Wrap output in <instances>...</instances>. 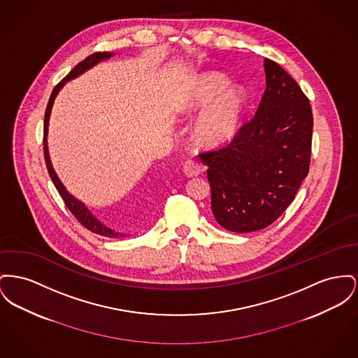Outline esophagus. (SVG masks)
<instances>
[{
  "mask_svg": "<svg viewBox=\"0 0 358 358\" xmlns=\"http://www.w3.org/2000/svg\"><path fill=\"white\" fill-rule=\"evenodd\" d=\"M184 173L188 176V177H194V176H199L201 173V164L196 159H187L184 162Z\"/></svg>",
  "mask_w": 358,
  "mask_h": 358,
  "instance_id": "34e87169",
  "label": "esophagus"
}]
</instances>
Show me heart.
Here are the masks:
<instances>
[{"label": "heart", "instance_id": "heart-1", "mask_svg": "<svg viewBox=\"0 0 358 358\" xmlns=\"http://www.w3.org/2000/svg\"><path fill=\"white\" fill-rule=\"evenodd\" d=\"M220 74L204 76L182 103L187 113L210 108L196 124V138L200 143L216 146L229 142L241 126L246 96L241 89H229Z\"/></svg>", "mask_w": 358, "mask_h": 358}]
</instances>
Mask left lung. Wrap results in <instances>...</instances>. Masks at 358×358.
Here are the masks:
<instances>
[{
    "label": "left lung",
    "instance_id": "left-lung-1",
    "mask_svg": "<svg viewBox=\"0 0 358 358\" xmlns=\"http://www.w3.org/2000/svg\"><path fill=\"white\" fill-rule=\"evenodd\" d=\"M266 89L255 115L231 141L200 152L208 166L210 207L232 232L262 230L294 201L311 162L313 109L294 78L264 61Z\"/></svg>",
    "mask_w": 358,
    "mask_h": 358
}]
</instances>
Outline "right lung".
<instances>
[{
	"label": "right lung",
	"instance_id": "obj_1",
	"mask_svg": "<svg viewBox=\"0 0 358 358\" xmlns=\"http://www.w3.org/2000/svg\"><path fill=\"white\" fill-rule=\"evenodd\" d=\"M112 54L110 52H106V51H99V52H94L92 55H89L87 58H85L84 61H81L80 64H77L64 80L57 84V86L54 87L52 93H51V97L48 100V104L45 108V113H44V129H43V150H44V161H45V166L48 170V174L55 185L57 190L59 192L61 197L64 199V204L66 207L69 208V210L74 215V217L84 226L85 229H87L89 231L94 232V234H99V235H103V236H108V238H119V236H124V234H120V232L113 231L110 229H108L104 224H101L90 212L85 207L83 203H80L78 200H76L71 194H69V192L64 189L62 182L59 181V178L57 177L54 169L51 166V162H50V157H48V150H47V127H48V119H50V113H51V106L54 103V99L57 97V93L59 92V89L64 86L66 81L69 80H73L76 78L77 76H80L81 73H84L85 70H87L89 67L94 66L96 64H99L100 61L109 58Z\"/></svg>",
	"mask_w": 358,
	"mask_h": 358
}]
</instances>
